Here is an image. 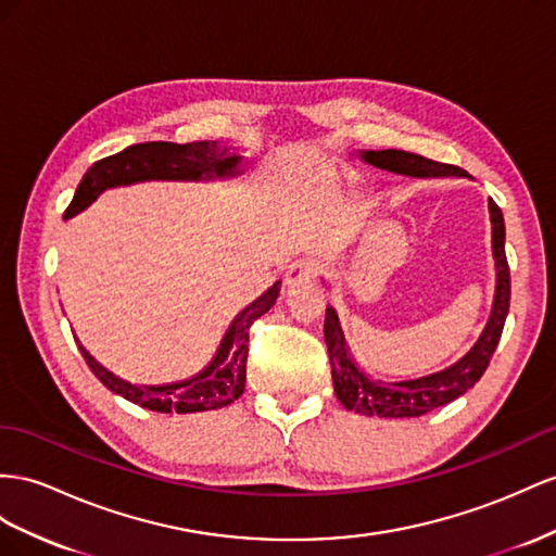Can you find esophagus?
Listing matches in <instances>:
<instances>
[{
	"label": "esophagus",
	"instance_id": "1",
	"mask_svg": "<svg viewBox=\"0 0 556 556\" xmlns=\"http://www.w3.org/2000/svg\"><path fill=\"white\" fill-rule=\"evenodd\" d=\"M319 261L315 258H298L291 263V267L287 269V283H301V281H309L319 275Z\"/></svg>",
	"mask_w": 556,
	"mask_h": 556
}]
</instances>
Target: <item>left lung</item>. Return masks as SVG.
I'll return each instance as SVG.
<instances>
[{
  "instance_id": "1",
  "label": "left lung",
  "mask_w": 556,
  "mask_h": 556,
  "mask_svg": "<svg viewBox=\"0 0 556 556\" xmlns=\"http://www.w3.org/2000/svg\"><path fill=\"white\" fill-rule=\"evenodd\" d=\"M364 160L378 168L394 170V174H408L420 178L467 176L458 166L439 164L404 150L366 152ZM489 211L493 223V258L497 269L493 312L486 329H483L481 338L477 340V345L469 350L458 364L446 368V371L404 382H380L368 378L352 359L336 309L331 305H326L324 338L326 348H329L333 390L340 404L348 410L380 418H418L430 414V410L439 406L451 404L453 400H458V396L465 394L469 388H475V382L483 376V371H486L497 348V340L503 336V326L509 312V265L505 255V220L501 206H497L493 199L489 202Z\"/></svg>"
}]
</instances>
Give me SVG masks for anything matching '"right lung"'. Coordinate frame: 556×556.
I'll use <instances>...</instances> for the list:
<instances>
[{"instance_id": "right-lung-1", "label": "right lung", "mask_w": 556, "mask_h": 556, "mask_svg": "<svg viewBox=\"0 0 556 556\" xmlns=\"http://www.w3.org/2000/svg\"><path fill=\"white\" fill-rule=\"evenodd\" d=\"M237 162V154H230V150L220 148L213 140L185 142V146H176V142H138V146L93 162V166L77 185L73 202L65 208V218H73L75 213L87 208L105 188H115V185L156 178L197 180L202 176H227L235 174ZM279 289L281 283L277 281L258 301H253L247 309L239 312L230 331L223 338L216 359L190 380L166 382V386H134V382L122 380L119 376L108 371L81 345L79 352L84 362L89 364L93 376L110 392H115L142 408L156 410V414H197V410L223 408L239 400L241 392H244L249 331L253 321L263 317L275 305Z\"/></svg>"}]
</instances>
